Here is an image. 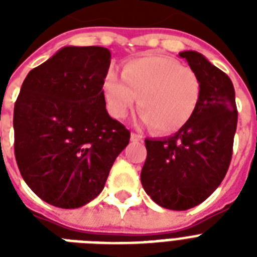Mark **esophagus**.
Here are the masks:
<instances>
[{
	"label": "esophagus",
	"mask_w": 257,
	"mask_h": 257,
	"mask_svg": "<svg viewBox=\"0 0 257 257\" xmlns=\"http://www.w3.org/2000/svg\"><path fill=\"white\" fill-rule=\"evenodd\" d=\"M131 140H132V141H143V136H141L140 133L132 132V133H131Z\"/></svg>",
	"instance_id": "esophagus-1"
}]
</instances>
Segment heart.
I'll use <instances>...</instances> for the list:
<instances>
[{"label": "heart", "instance_id": "b5f03b06", "mask_svg": "<svg viewBox=\"0 0 257 257\" xmlns=\"http://www.w3.org/2000/svg\"><path fill=\"white\" fill-rule=\"evenodd\" d=\"M122 78L109 70L104 80V98L109 114L124 118L136 102L141 120L159 133L179 131L199 106L201 81L189 66L164 56H145L122 65Z\"/></svg>", "mask_w": 257, "mask_h": 257}]
</instances>
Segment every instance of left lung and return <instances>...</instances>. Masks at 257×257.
I'll list each match as a JSON object with an SVG mask.
<instances>
[{"label": "left lung", "mask_w": 257, "mask_h": 257, "mask_svg": "<svg viewBox=\"0 0 257 257\" xmlns=\"http://www.w3.org/2000/svg\"><path fill=\"white\" fill-rule=\"evenodd\" d=\"M201 81V97L192 118L167 139H147L141 184L160 207L185 211L203 203L227 175L237 125L231 78L203 54L185 50Z\"/></svg>", "instance_id": "obj_1"}]
</instances>
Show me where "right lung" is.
Returning <instances> with one entry per match:
<instances>
[{
    "label": "right lung",
    "mask_w": 257,
    "mask_h": 257,
    "mask_svg": "<svg viewBox=\"0 0 257 257\" xmlns=\"http://www.w3.org/2000/svg\"><path fill=\"white\" fill-rule=\"evenodd\" d=\"M110 52L65 46L34 68L14 104V155L22 179L58 208H80L100 195L131 132L109 116L104 80Z\"/></svg>",
    "instance_id": "1"
}]
</instances>
